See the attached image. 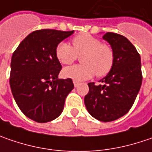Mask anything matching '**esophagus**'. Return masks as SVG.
Segmentation results:
<instances>
[{"instance_id": "obj_1", "label": "esophagus", "mask_w": 152, "mask_h": 152, "mask_svg": "<svg viewBox=\"0 0 152 152\" xmlns=\"http://www.w3.org/2000/svg\"><path fill=\"white\" fill-rule=\"evenodd\" d=\"M73 83H74V86H75L76 88L80 84V83H79L78 81H76V80H73Z\"/></svg>"}]
</instances>
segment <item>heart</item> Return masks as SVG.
I'll return each instance as SVG.
<instances>
[{
    "instance_id": "heart-1",
    "label": "heart",
    "mask_w": 152,
    "mask_h": 152,
    "mask_svg": "<svg viewBox=\"0 0 152 152\" xmlns=\"http://www.w3.org/2000/svg\"><path fill=\"white\" fill-rule=\"evenodd\" d=\"M72 46L61 42L55 48V56L62 64H70L75 62L78 56L81 57L83 64L66 67L62 75L65 78L76 81L88 80L96 75L102 77L111 70L115 54L112 48L88 33L79 34L71 40Z\"/></svg>"
}]
</instances>
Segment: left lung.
Wrapping results in <instances>:
<instances>
[{"mask_svg":"<svg viewBox=\"0 0 152 152\" xmlns=\"http://www.w3.org/2000/svg\"><path fill=\"white\" fill-rule=\"evenodd\" d=\"M115 54L114 65L100 80L104 85L89 83L84 103L89 114L101 122H112L127 114L135 101L142 83L140 55L122 35L107 32L103 36Z\"/></svg>","mask_w":152,"mask_h":152,"instance_id":"1","label":"left lung"}]
</instances>
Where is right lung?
<instances>
[{"instance_id": "right-lung-1", "label": "right lung", "mask_w": 152, "mask_h": 152, "mask_svg": "<svg viewBox=\"0 0 152 152\" xmlns=\"http://www.w3.org/2000/svg\"><path fill=\"white\" fill-rule=\"evenodd\" d=\"M73 32L35 30L12 53L11 90L20 110L35 122L57 118L63 111L65 98L74 88L70 78L58 79L62 66L55 56L57 45Z\"/></svg>"}]
</instances>
